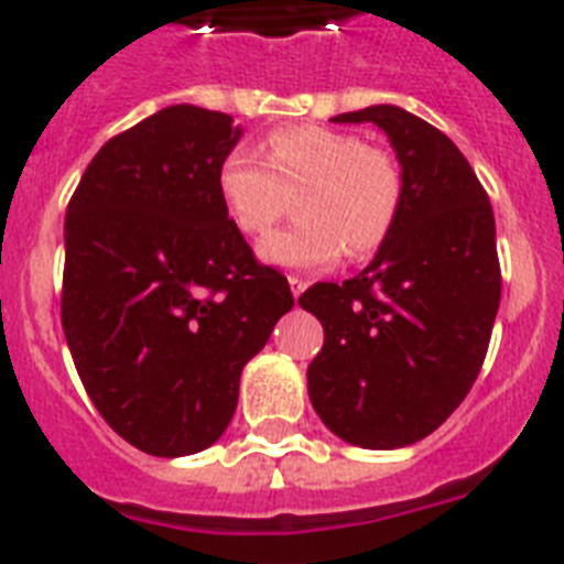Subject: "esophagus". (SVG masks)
I'll return each mask as SVG.
<instances>
[{
  "mask_svg": "<svg viewBox=\"0 0 564 564\" xmlns=\"http://www.w3.org/2000/svg\"><path fill=\"white\" fill-rule=\"evenodd\" d=\"M288 285H291V293L293 296H302V293H305V288H307V282L302 276H288Z\"/></svg>",
  "mask_w": 564,
  "mask_h": 564,
  "instance_id": "34e87169",
  "label": "esophagus"
}]
</instances>
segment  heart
Segmentation results:
<instances>
[{"label":"heart","instance_id":"b5f03b06","mask_svg":"<svg viewBox=\"0 0 564 564\" xmlns=\"http://www.w3.org/2000/svg\"><path fill=\"white\" fill-rule=\"evenodd\" d=\"M403 188L395 152L318 123L271 132L265 161L231 149L217 169L223 208L246 237H265L296 197L299 223L268 237L259 257L302 271L333 265L341 251L350 259L376 253L395 228Z\"/></svg>","mask_w":564,"mask_h":564}]
</instances>
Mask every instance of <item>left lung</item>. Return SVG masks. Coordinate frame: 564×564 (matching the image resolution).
<instances>
[{"label": "left lung", "instance_id": "1", "mask_svg": "<svg viewBox=\"0 0 564 564\" xmlns=\"http://www.w3.org/2000/svg\"><path fill=\"white\" fill-rule=\"evenodd\" d=\"M330 121L376 123L406 188L370 265L299 296L325 327L307 395L341 441L401 449L460 406L482 367L502 285L495 212L460 149L417 115L376 104Z\"/></svg>", "mask_w": 564, "mask_h": 564}]
</instances>
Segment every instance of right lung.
I'll return each mask as SVG.
<instances>
[{"instance_id":"add662e5","label":"right lung","mask_w":564,"mask_h":564,"mask_svg":"<svg viewBox=\"0 0 564 564\" xmlns=\"http://www.w3.org/2000/svg\"><path fill=\"white\" fill-rule=\"evenodd\" d=\"M239 138L231 115L174 104L104 143L67 206L64 338L104 421L154 457L220 441L293 307L217 194Z\"/></svg>"}]
</instances>
